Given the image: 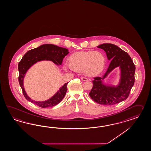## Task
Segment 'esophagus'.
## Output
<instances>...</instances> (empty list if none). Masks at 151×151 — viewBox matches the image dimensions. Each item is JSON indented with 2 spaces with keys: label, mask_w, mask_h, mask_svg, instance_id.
<instances>
[{
  "label": "esophagus",
  "mask_w": 151,
  "mask_h": 151,
  "mask_svg": "<svg viewBox=\"0 0 151 151\" xmlns=\"http://www.w3.org/2000/svg\"><path fill=\"white\" fill-rule=\"evenodd\" d=\"M81 79L83 81H88V78H86V77H81Z\"/></svg>",
  "instance_id": "34e87169"
}]
</instances>
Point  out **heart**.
<instances>
[{
    "label": "heart",
    "mask_w": 151,
    "mask_h": 151,
    "mask_svg": "<svg viewBox=\"0 0 151 151\" xmlns=\"http://www.w3.org/2000/svg\"><path fill=\"white\" fill-rule=\"evenodd\" d=\"M106 60L105 55L100 51L77 52L69 57L68 65L71 70H82L87 76H95L103 71ZM65 68H67L66 65Z\"/></svg>",
    "instance_id": "b5f03b06"
}]
</instances>
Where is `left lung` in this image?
<instances>
[{"mask_svg": "<svg viewBox=\"0 0 151 151\" xmlns=\"http://www.w3.org/2000/svg\"><path fill=\"white\" fill-rule=\"evenodd\" d=\"M97 47L104 50L111 62L103 77L94 78L93 86L89 94L96 103L104 105H112L128 97L135 82V66L130 55L115 45L106 43L100 45ZM117 67H119L121 71L119 85L114 86L105 84L103 80Z\"/></svg>", "mask_w": 151, "mask_h": 151, "instance_id": "obj_1", "label": "left lung"}]
</instances>
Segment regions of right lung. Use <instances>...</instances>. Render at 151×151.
Here are the masks:
<instances>
[{
	"label": "right lung",
	"mask_w": 151,
	"mask_h": 151,
	"mask_svg": "<svg viewBox=\"0 0 151 151\" xmlns=\"http://www.w3.org/2000/svg\"><path fill=\"white\" fill-rule=\"evenodd\" d=\"M69 53L68 50L52 44H44L27 52L19 63V81L23 94L26 99L38 106L46 108L53 106L59 104L65 96L67 91L66 83L50 99L44 101H37L30 98L23 86V79L28 70L34 64L42 60H50L57 65H61L63 59Z\"/></svg>",
	"instance_id": "right-lung-1"
}]
</instances>
